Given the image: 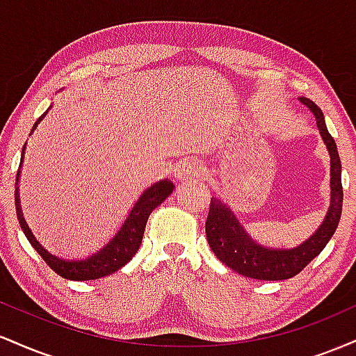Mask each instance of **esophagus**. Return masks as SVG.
<instances>
[{
  "mask_svg": "<svg viewBox=\"0 0 356 356\" xmlns=\"http://www.w3.org/2000/svg\"><path fill=\"white\" fill-rule=\"evenodd\" d=\"M201 175V167L194 159H184L179 162L177 169H175V179L181 182L191 181V179H197Z\"/></svg>",
  "mask_w": 356,
  "mask_h": 356,
  "instance_id": "obj_1",
  "label": "esophagus"
}]
</instances>
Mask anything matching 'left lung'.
<instances>
[{
  "mask_svg": "<svg viewBox=\"0 0 356 356\" xmlns=\"http://www.w3.org/2000/svg\"><path fill=\"white\" fill-rule=\"evenodd\" d=\"M301 102L308 105L313 115L316 117V125L320 129L323 140L328 147L330 157H332V206H330L328 214L323 220L320 229L306 243L300 244L295 249H268L259 246L249 238L226 204L216 197H212L209 204L206 236L212 252L227 268L234 269L243 276L252 277V280L277 281L296 276L325 249L337 231L341 218V162L337 144L326 129L325 117H323L320 107L308 99H301Z\"/></svg>",
  "mask_w": 356,
  "mask_h": 356,
  "instance_id": "left-lung-1",
  "label": "left lung"
}]
</instances>
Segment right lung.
Listing matches in <instances>:
<instances>
[{
	"instance_id": "1",
	"label": "right lung",
	"mask_w": 356,
	"mask_h": 356,
	"mask_svg": "<svg viewBox=\"0 0 356 356\" xmlns=\"http://www.w3.org/2000/svg\"><path fill=\"white\" fill-rule=\"evenodd\" d=\"M48 112V110H47ZM47 112L43 113L38 120L35 122L31 132L36 129V125L43 120V117L47 115ZM24 152V147H23ZM23 162V161H22ZM19 175V174H18ZM18 175H16V184H18ZM175 186L169 179L154 184L152 187H149L144 194L138 197V201L134 206V209L130 211L129 218L124 222V226L120 227V231L117 232L115 238L105 246L102 251L97 254L90 256L85 261H63L58 257L51 256L50 252H47L44 249L36 243V239L31 234V231L28 229L26 222H24L22 209H19V199H18V189L15 192V204H16V216H18L19 226L26 236L30 244L36 249L40 256L43 257L44 263L50 266L56 275H60L65 280L72 281H88V280H99V277L108 276L112 273L118 271L120 268H124L138 251L142 243V236H144L145 224L149 216L152 214V211L157 206H161L165 201V197H169L172 194Z\"/></svg>"
}]
</instances>
